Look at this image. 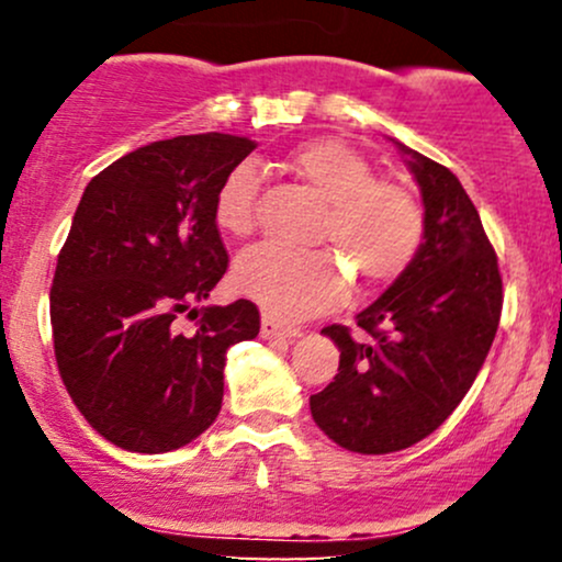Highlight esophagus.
I'll return each mask as SVG.
<instances>
[{
	"label": "esophagus",
	"mask_w": 562,
	"mask_h": 562,
	"mask_svg": "<svg viewBox=\"0 0 562 562\" xmlns=\"http://www.w3.org/2000/svg\"><path fill=\"white\" fill-rule=\"evenodd\" d=\"M299 335H301V327L282 325V322H277V319L267 317V314H263V319H261V338H299Z\"/></svg>",
	"instance_id": "1"
}]
</instances>
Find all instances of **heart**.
I'll use <instances>...</instances> for the list:
<instances>
[{
  "instance_id": "b5f03b06",
  "label": "heart",
  "mask_w": 562,
  "mask_h": 562,
  "mask_svg": "<svg viewBox=\"0 0 562 562\" xmlns=\"http://www.w3.org/2000/svg\"><path fill=\"white\" fill-rule=\"evenodd\" d=\"M285 169L325 203L314 240L333 245L364 285H385L415 259L423 243L417 198L391 179H378L362 153L338 137L295 142ZM259 173L248 164L232 169L214 198V224L224 235L245 237L256 224ZM232 282L277 319H303L344 301L348 280L330 248L293 250L261 243L240 254Z\"/></svg>"
}]
</instances>
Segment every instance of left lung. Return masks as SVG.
Segmentation results:
<instances>
[{
	"mask_svg": "<svg viewBox=\"0 0 562 562\" xmlns=\"http://www.w3.org/2000/svg\"><path fill=\"white\" fill-rule=\"evenodd\" d=\"M420 184L423 243L375 303L357 314L370 335L325 327L338 375L308 398L314 423L338 447L389 454L423 441L465 398L499 327L496 254L465 187L447 166L396 142Z\"/></svg>",
	"mask_w": 562,
	"mask_h": 562,
	"instance_id": "1",
	"label": "left lung"
}]
</instances>
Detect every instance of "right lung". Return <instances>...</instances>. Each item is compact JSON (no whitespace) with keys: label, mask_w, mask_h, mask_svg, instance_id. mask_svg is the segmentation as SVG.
I'll return each instance as SVG.
<instances>
[{"label":"right lung","mask_w":562,"mask_h":562,"mask_svg":"<svg viewBox=\"0 0 562 562\" xmlns=\"http://www.w3.org/2000/svg\"><path fill=\"white\" fill-rule=\"evenodd\" d=\"M254 147L218 132L150 142L83 190L49 319L70 398L115 447L160 454L198 438L222 409L227 348L259 335L256 303L192 306L227 272L214 198ZM179 313L196 319L190 334Z\"/></svg>","instance_id":"right-lung-1"}]
</instances>
